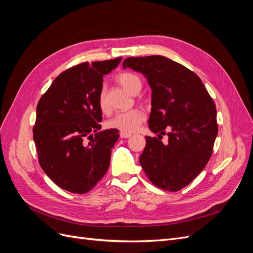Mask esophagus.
Instances as JSON below:
<instances>
[{
  "mask_svg": "<svg viewBox=\"0 0 253 253\" xmlns=\"http://www.w3.org/2000/svg\"><path fill=\"white\" fill-rule=\"evenodd\" d=\"M128 137H131V134H127V133H120V138H128Z\"/></svg>",
  "mask_w": 253,
  "mask_h": 253,
  "instance_id": "34e87169",
  "label": "esophagus"
}]
</instances>
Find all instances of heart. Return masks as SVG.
Instances as JSON below:
<instances>
[{
    "label": "heart",
    "mask_w": 253,
    "mask_h": 253,
    "mask_svg": "<svg viewBox=\"0 0 253 253\" xmlns=\"http://www.w3.org/2000/svg\"><path fill=\"white\" fill-rule=\"evenodd\" d=\"M117 81L131 94H137L141 88V80L138 76L133 73H124L117 77ZM98 105L100 111L104 114L110 112L109 105L106 103L105 91L102 89L98 97ZM145 116L142 111L133 109L126 112H121L115 115L110 120L106 121V127L118 129L122 133H133L144 121Z\"/></svg>",
    "instance_id": "heart-1"
}]
</instances>
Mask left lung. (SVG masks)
Wrapping results in <instances>:
<instances>
[{
	"mask_svg": "<svg viewBox=\"0 0 253 253\" xmlns=\"http://www.w3.org/2000/svg\"><path fill=\"white\" fill-rule=\"evenodd\" d=\"M124 68L140 72L152 88L149 127L164 145L145 136L139 163L152 183L176 192L200 174L212 155L218 132L216 108L196 74L163 56L129 57Z\"/></svg>",
	"mask_w": 253,
	"mask_h": 253,
	"instance_id": "1",
	"label": "left lung"
}]
</instances>
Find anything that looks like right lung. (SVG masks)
<instances>
[{
    "label": "right lung",
    "instance_id": "right-lung-1",
    "mask_svg": "<svg viewBox=\"0 0 253 253\" xmlns=\"http://www.w3.org/2000/svg\"><path fill=\"white\" fill-rule=\"evenodd\" d=\"M120 58L84 62L61 73L37 105L34 140L42 170L60 188L84 194L108 171L118 129L100 131L103 76ZM89 140V142L87 140Z\"/></svg>",
    "mask_w": 253,
    "mask_h": 253
}]
</instances>
